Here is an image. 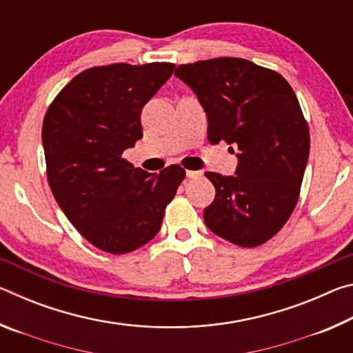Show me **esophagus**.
Returning a JSON list of instances; mask_svg holds the SVG:
<instances>
[{
	"mask_svg": "<svg viewBox=\"0 0 353 353\" xmlns=\"http://www.w3.org/2000/svg\"><path fill=\"white\" fill-rule=\"evenodd\" d=\"M202 172L201 171H191V170H187V177L188 179H198L201 177Z\"/></svg>",
	"mask_w": 353,
	"mask_h": 353,
	"instance_id": "1",
	"label": "esophagus"
}]
</instances>
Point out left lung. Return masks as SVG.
I'll return each instance as SVG.
<instances>
[{
    "instance_id": "left-lung-1",
    "label": "left lung",
    "mask_w": 353,
    "mask_h": 353,
    "mask_svg": "<svg viewBox=\"0 0 353 353\" xmlns=\"http://www.w3.org/2000/svg\"><path fill=\"white\" fill-rule=\"evenodd\" d=\"M174 76L198 97L208 140L238 151L235 176L205 172L216 190L207 227L236 246H260L291 216L308 162L310 132L294 92L276 71L236 57L181 65Z\"/></svg>"
}]
</instances>
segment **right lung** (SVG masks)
Segmentation results:
<instances>
[{
  "label": "right lung",
  "mask_w": 353,
  "mask_h": 353,
  "mask_svg": "<svg viewBox=\"0 0 353 353\" xmlns=\"http://www.w3.org/2000/svg\"><path fill=\"white\" fill-rule=\"evenodd\" d=\"M176 65L88 68L48 109L41 143L50 188L79 234L109 254H128L159 234L185 170L148 172L121 155L143 137L140 113Z\"/></svg>",
  "instance_id": "1"
}]
</instances>
